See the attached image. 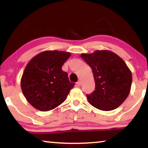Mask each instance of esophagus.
<instances>
[{
  "label": "esophagus",
  "mask_w": 148,
  "mask_h": 148,
  "mask_svg": "<svg viewBox=\"0 0 148 148\" xmlns=\"http://www.w3.org/2000/svg\"><path fill=\"white\" fill-rule=\"evenodd\" d=\"M76 84H77V86H78V87H80V86H81V84H82V83H81V81H80V80H79V81L77 82V83H76Z\"/></svg>",
  "instance_id": "esophagus-1"
}]
</instances>
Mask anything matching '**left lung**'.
<instances>
[{"mask_svg": "<svg viewBox=\"0 0 148 148\" xmlns=\"http://www.w3.org/2000/svg\"><path fill=\"white\" fill-rule=\"evenodd\" d=\"M80 56L92 69L95 82V91L87 95L89 103L103 111L119 107L129 96L132 84V73L125 61L109 50Z\"/></svg>", "mask_w": 148, "mask_h": 148, "instance_id": "obj_1", "label": "left lung"}]
</instances>
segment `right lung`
<instances>
[{"mask_svg":"<svg viewBox=\"0 0 148 148\" xmlns=\"http://www.w3.org/2000/svg\"><path fill=\"white\" fill-rule=\"evenodd\" d=\"M70 57L69 52L49 50L36 55L27 64L21 87L27 101L36 109L49 111L66 99L75 84L61 68Z\"/></svg>","mask_w":148,"mask_h":148,"instance_id":"add662e5","label":"right lung"}]
</instances>
